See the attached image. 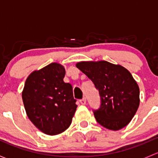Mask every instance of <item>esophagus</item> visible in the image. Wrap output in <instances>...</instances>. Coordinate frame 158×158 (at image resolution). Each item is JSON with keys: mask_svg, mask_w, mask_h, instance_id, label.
Here are the masks:
<instances>
[{"mask_svg": "<svg viewBox=\"0 0 158 158\" xmlns=\"http://www.w3.org/2000/svg\"><path fill=\"white\" fill-rule=\"evenodd\" d=\"M80 103L82 105H85L86 104V98H83L82 99L80 100Z\"/></svg>", "mask_w": 158, "mask_h": 158, "instance_id": "esophagus-1", "label": "esophagus"}]
</instances>
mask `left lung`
I'll return each instance as SVG.
<instances>
[{"instance_id": "8db88e82", "label": "left lung", "mask_w": 158, "mask_h": 158, "mask_svg": "<svg viewBox=\"0 0 158 158\" xmlns=\"http://www.w3.org/2000/svg\"><path fill=\"white\" fill-rule=\"evenodd\" d=\"M76 66L99 92L100 108L93 111L98 123L113 131L128 125L140 104L139 87L130 72L103 60L79 62Z\"/></svg>"}]
</instances>
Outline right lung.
<instances>
[{"instance_id": "add662e5", "label": "right lung", "mask_w": 158, "mask_h": 158, "mask_svg": "<svg viewBox=\"0 0 158 158\" xmlns=\"http://www.w3.org/2000/svg\"><path fill=\"white\" fill-rule=\"evenodd\" d=\"M66 71L52 63L29 75L22 92L25 110L32 123L46 135L62 133L71 125L77 106L71 84L63 81Z\"/></svg>"}]
</instances>
